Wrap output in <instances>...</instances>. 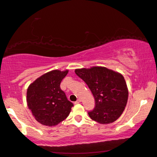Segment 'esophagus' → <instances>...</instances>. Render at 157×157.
<instances>
[{
  "label": "esophagus",
  "mask_w": 157,
  "mask_h": 157,
  "mask_svg": "<svg viewBox=\"0 0 157 157\" xmlns=\"http://www.w3.org/2000/svg\"><path fill=\"white\" fill-rule=\"evenodd\" d=\"M81 101H82L81 99H80V98H78V101L75 102V104H78V103H80Z\"/></svg>",
  "instance_id": "1"
}]
</instances>
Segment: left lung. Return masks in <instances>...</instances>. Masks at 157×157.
Returning <instances> with one entry per match:
<instances>
[{
    "label": "left lung",
    "mask_w": 157,
    "mask_h": 157,
    "mask_svg": "<svg viewBox=\"0 0 157 157\" xmlns=\"http://www.w3.org/2000/svg\"><path fill=\"white\" fill-rule=\"evenodd\" d=\"M95 98L96 105L88 114L92 120L101 124L115 121L121 115L128 101V90L124 76L105 67L75 69Z\"/></svg>",
    "instance_id": "8db88e82"
}]
</instances>
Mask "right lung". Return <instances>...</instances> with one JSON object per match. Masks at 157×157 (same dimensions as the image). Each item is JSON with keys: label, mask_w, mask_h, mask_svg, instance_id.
I'll return each mask as SVG.
<instances>
[{"label": "right lung", "mask_w": 157, "mask_h": 157, "mask_svg": "<svg viewBox=\"0 0 157 157\" xmlns=\"http://www.w3.org/2000/svg\"><path fill=\"white\" fill-rule=\"evenodd\" d=\"M68 70H54L37 78L27 89L26 101L37 121L54 126L67 118L73 104L66 98L60 84Z\"/></svg>", "instance_id": "right-lung-1"}]
</instances>
